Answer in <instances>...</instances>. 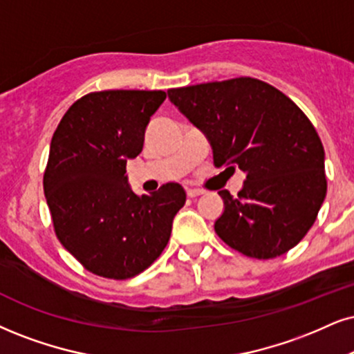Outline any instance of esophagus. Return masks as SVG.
<instances>
[{
  "label": "esophagus",
  "instance_id": "obj_1",
  "mask_svg": "<svg viewBox=\"0 0 354 354\" xmlns=\"http://www.w3.org/2000/svg\"><path fill=\"white\" fill-rule=\"evenodd\" d=\"M202 194H203L202 189H192V187H187V195H189L190 198L198 197V195H202Z\"/></svg>",
  "mask_w": 354,
  "mask_h": 354
}]
</instances>
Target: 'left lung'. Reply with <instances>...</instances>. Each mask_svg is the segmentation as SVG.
<instances>
[{"label":"left lung","mask_w":354,"mask_h":354,"mask_svg":"<svg viewBox=\"0 0 354 354\" xmlns=\"http://www.w3.org/2000/svg\"><path fill=\"white\" fill-rule=\"evenodd\" d=\"M170 102L210 142L215 167L246 174L238 197L221 190L215 231L230 248L272 259L297 246L326 195L325 151L289 97L251 77L170 88Z\"/></svg>","instance_id":"1"}]
</instances>
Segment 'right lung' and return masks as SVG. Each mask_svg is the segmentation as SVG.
Instances as JSON below:
<instances>
[{
    "label": "right lung",
    "mask_w": 354,
    "mask_h": 354,
    "mask_svg": "<svg viewBox=\"0 0 354 354\" xmlns=\"http://www.w3.org/2000/svg\"><path fill=\"white\" fill-rule=\"evenodd\" d=\"M165 97L160 90L93 91L68 108L52 136L44 194L55 234L97 276L123 281L149 268L185 203L182 185L169 182L139 197L124 176Z\"/></svg>",
    "instance_id": "obj_1"
}]
</instances>
